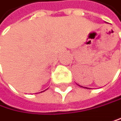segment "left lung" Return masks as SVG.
I'll use <instances>...</instances> for the list:
<instances>
[{"instance_id":"1","label":"left lung","mask_w":121,"mask_h":121,"mask_svg":"<svg viewBox=\"0 0 121 121\" xmlns=\"http://www.w3.org/2000/svg\"><path fill=\"white\" fill-rule=\"evenodd\" d=\"M85 88H87V87H85Z\"/></svg>"}]
</instances>
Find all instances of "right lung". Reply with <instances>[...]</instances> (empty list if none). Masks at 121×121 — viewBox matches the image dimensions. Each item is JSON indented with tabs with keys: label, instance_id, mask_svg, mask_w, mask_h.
I'll return each mask as SVG.
<instances>
[{
	"label": "right lung",
	"instance_id": "add662e5",
	"mask_svg": "<svg viewBox=\"0 0 121 121\" xmlns=\"http://www.w3.org/2000/svg\"><path fill=\"white\" fill-rule=\"evenodd\" d=\"M41 93H42V92H41Z\"/></svg>",
	"mask_w": 121,
	"mask_h": 121
}]
</instances>
